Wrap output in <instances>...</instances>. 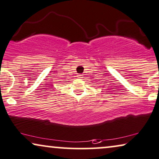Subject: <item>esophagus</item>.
<instances>
[{
	"instance_id": "esophagus-1",
	"label": "esophagus",
	"mask_w": 159,
	"mask_h": 159,
	"mask_svg": "<svg viewBox=\"0 0 159 159\" xmlns=\"http://www.w3.org/2000/svg\"><path fill=\"white\" fill-rule=\"evenodd\" d=\"M77 77L78 78H82V77H82V75H77Z\"/></svg>"
}]
</instances>
